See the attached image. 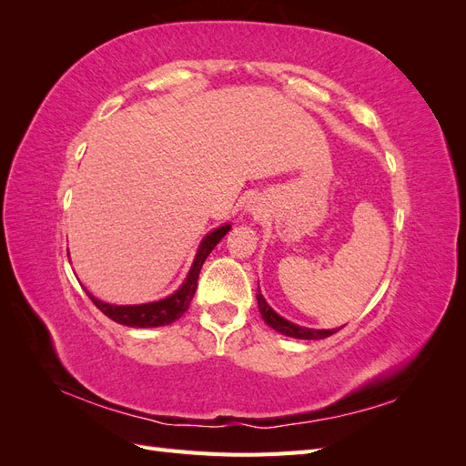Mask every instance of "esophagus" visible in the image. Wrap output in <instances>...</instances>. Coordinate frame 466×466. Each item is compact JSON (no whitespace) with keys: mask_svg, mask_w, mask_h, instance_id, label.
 Instances as JSON below:
<instances>
[{"mask_svg":"<svg viewBox=\"0 0 466 466\" xmlns=\"http://www.w3.org/2000/svg\"><path fill=\"white\" fill-rule=\"evenodd\" d=\"M250 209H255V208H250Z\"/></svg>","mask_w":466,"mask_h":466,"instance_id":"34e87169","label":"esophagus"}]
</instances>
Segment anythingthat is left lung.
Masks as SVG:
<instances>
[{
  "instance_id": "obj_1",
  "label": "left lung",
  "mask_w": 466,
  "mask_h": 466,
  "mask_svg": "<svg viewBox=\"0 0 466 466\" xmlns=\"http://www.w3.org/2000/svg\"><path fill=\"white\" fill-rule=\"evenodd\" d=\"M257 301H258V311L264 319V322L268 324V327H272L274 330L286 334V336H291V338H301V340H320V338H327V336H332L334 332H338L340 329H332V330H317V329H307V327H299V324H295L284 317H279L274 309L266 303V299L262 298L260 293V288H258V293H257Z\"/></svg>"
}]
</instances>
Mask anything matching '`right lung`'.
I'll return each mask as SVG.
<instances>
[{"label":"right lung","mask_w":466,"mask_h":466,"mask_svg":"<svg viewBox=\"0 0 466 466\" xmlns=\"http://www.w3.org/2000/svg\"><path fill=\"white\" fill-rule=\"evenodd\" d=\"M229 229L231 225L228 223L204 237L198 252H196V258L190 266L187 279L182 281V286L173 295H168V298L153 301V303H144V305H110L93 298V295L87 291L89 299L101 309L108 319H112L118 324H126V327L153 329V327H165V324H171L187 313V309L190 307V301L196 293V286H198V276H200L204 260L208 258L209 252L214 250V247L221 241V238L228 235Z\"/></svg>","instance_id":"add662e5"}]
</instances>
